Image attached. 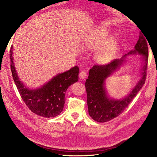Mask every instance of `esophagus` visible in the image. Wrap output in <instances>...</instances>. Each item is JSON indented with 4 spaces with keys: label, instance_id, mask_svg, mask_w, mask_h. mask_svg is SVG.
<instances>
[{
    "label": "esophagus",
    "instance_id": "1",
    "mask_svg": "<svg viewBox=\"0 0 157 157\" xmlns=\"http://www.w3.org/2000/svg\"><path fill=\"white\" fill-rule=\"evenodd\" d=\"M79 78H80L84 79V78H86V76H87V73L86 72V71H81V72L79 73Z\"/></svg>",
    "mask_w": 157,
    "mask_h": 157
}]
</instances>
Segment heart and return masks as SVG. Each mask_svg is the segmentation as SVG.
<instances>
[{"mask_svg": "<svg viewBox=\"0 0 157 157\" xmlns=\"http://www.w3.org/2000/svg\"><path fill=\"white\" fill-rule=\"evenodd\" d=\"M108 37L109 34L104 29H100L97 30L85 44V48L87 50H95L101 46L95 55L96 61L99 63H103L110 60L117 49V43L114 39L106 41Z\"/></svg>", "mask_w": 157, "mask_h": 157, "instance_id": "obj_1", "label": "heart"}]
</instances>
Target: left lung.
I'll return each instance as SVG.
<instances>
[{
    "label": "left lung",
    "instance_id": "8db88e82",
    "mask_svg": "<svg viewBox=\"0 0 157 157\" xmlns=\"http://www.w3.org/2000/svg\"><path fill=\"white\" fill-rule=\"evenodd\" d=\"M145 36V35H144ZM140 33V37L135 46V49L127 55L137 53L144 56V65L143 66L141 79L131 93L123 100H114L106 96L104 89L105 79L119 67L124 61L114 59L105 65H94L89 70L88 79H86V89L87 91V103L89 114L91 117L98 122H106L117 117L122 114L145 84L147 75V64L149 59V51L147 40ZM146 38V37H145ZM147 39V38H146Z\"/></svg>",
    "mask_w": 157,
    "mask_h": 157
}]
</instances>
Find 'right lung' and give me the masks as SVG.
Listing matches in <instances>:
<instances>
[{
	"label": "right lung",
	"instance_id": "add662e5",
	"mask_svg": "<svg viewBox=\"0 0 157 157\" xmlns=\"http://www.w3.org/2000/svg\"><path fill=\"white\" fill-rule=\"evenodd\" d=\"M12 47L10 50V68L13 79L21 97L33 113L45 118H54L60 114L65 103V93L71 84L78 81L79 68L74 66L59 74L37 89H29L18 78L13 63Z\"/></svg>",
	"mask_w": 157,
	"mask_h": 157
}]
</instances>
